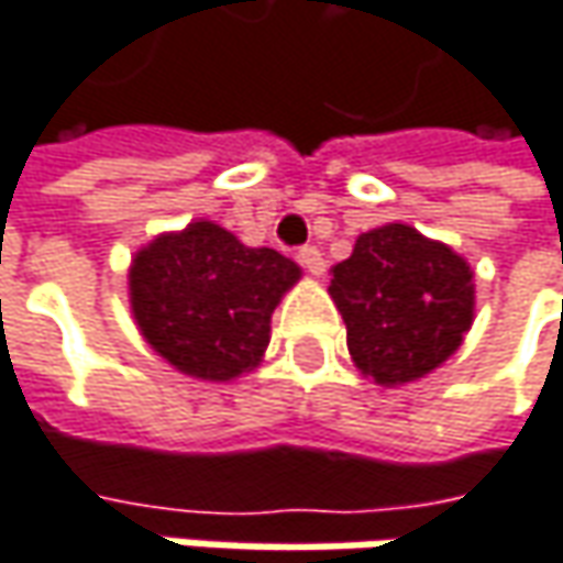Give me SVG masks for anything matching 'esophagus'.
Instances as JSON below:
<instances>
[{"mask_svg":"<svg viewBox=\"0 0 563 563\" xmlns=\"http://www.w3.org/2000/svg\"><path fill=\"white\" fill-rule=\"evenodd\" d=\"M295 260L301 262V268H303V272H310V275H323V272H327L323 253H320L317 246H301Z\"/></svg>","mask_w":563,"mask_h":563,"instance_id":"1","label":"esophagus"}]
</instances>
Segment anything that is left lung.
Returning <instances> with one entry per match:
<instances>
[{
    "mask_svg": "<svg viewBox=\"0 0 563 563\" xmlns=\"http://www.w3.org/2000/svg\"><path fill=\"white\" fill-rule=\"evenodd\" d=\"M330 272L349 355L378 384L429 375L471 330L474 285L467 262L407 223L362 233L352 256Z\"/></svg>",
    "mask_w": 563,
    "mask_h": 563,
    "instance_id": "obj_1",
    "label": "left lung"
}]
</instances>
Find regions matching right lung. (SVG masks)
<instances>
[{
    "instance_id": "add662e5",
    "label": "right lung",
    "mask_w": 563,
    "mask_h": 563,
    "mask_svg": "<svg viewBox=\"0 0 563 563\" xmlns=\"http://www.w3.org/2000/svg\"><path fill=\"white\" fill-rule=\"evenodd\" d=\"M301 278L275 250H250L211 221L156 236L131 265V307L150 342L191 378L230 382L256 368L272 310Z\"/></svg>"
}]
</instances>
